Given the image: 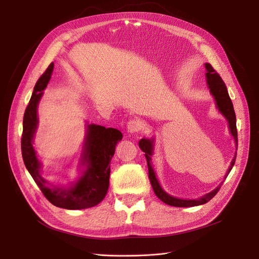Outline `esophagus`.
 Returning a JSON list of instances; mask_svg holds the SVG:
<instances>
[{"label":"esophagus","instance_id":"esophagus-1","mask_svg":"<svg viewBox=\"0 0 259 259\" xmlns=\"http://www.w3.org/2000/svg\"><path fill=\"white\" fill-rule=\"evenodd\" d=\"M126 130L130 134H136V133L142 130V123H140L139 120H131L126 125Z\"/></svg>","mask_w":259,"mask_h":259}]
</instances>
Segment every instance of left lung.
<instances>
[{
	"instance_id": "8db88e82",
	"label": "left lung",
	"mask_w": 259,
	"mask_h": 259,
	"mask_svg": "<svg viewBox=\"0 0 259 259\" xmlns=\"http://www.w3.org/2000/svg\"><path fill=\"white\" fill-rule=\"evenodd\" d=\"M205 69H206V82L208 85V89L211 95L215 98L216 105L218 110L222 112V114L226 117L227 121L229 123V130L231 135L234 138V142H236V146H238V132H237V119H236V113H234V109H233V105L232 101L229 97L228 91H227L226 84L224 83L223 79L221 77L214 68L210 66V64H205ZM139 148L145 152V156L147 160V164H148V171H149V179H150V183L152 186V189L155 193L156 197H158L162 202L165 203V204H168L170 206H177V207H190V206H197V205H202L207 203L210 199H213L216 193L219 191L222 187V184L219 185L217 188L213 191H210L206 194L203 195V197L195 199V200H184V199H178V198H174L169 195L168 193H166L162 189V187L160 186L158 179H156L155 173L152 168L151 165V155H152V151H153V139H146L143 138L140 139L139 142ZM236 158H237V152L234 154V158L231 161L230 167L228 168L225 176V179L227 178V176L229 175L230 170L232 168V166L234 165V162H236Z\"/></svg>"
}]
</instances>
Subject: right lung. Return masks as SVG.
<instances>
[{"mask_svg":"<svg viewBox=\"0 0 259 259\" xmlns=\"http://www.w3.org/2000/svg\"><path fill=\"white\" fill-rule=\"evenodd\" d=\"M53 69L54 62L37 80L23 115L21 136L23 163L44 197L53 205L66 209L93 207L106 197L110 177V162L115 146L123 135L116 128H106L96 124L88 125L81 159V166H85L82 176L69 187H55L53 185L50 187L40 174L41 163L36 158L32 143L37 127V105L43 91L51 80Z\"/></svg>","mask_w":259,"mask_h":259,"instance_id":"right-lung-1","label":"right lung"}]
</instances>
